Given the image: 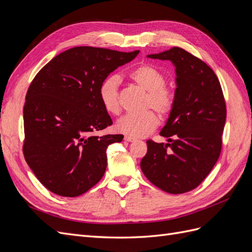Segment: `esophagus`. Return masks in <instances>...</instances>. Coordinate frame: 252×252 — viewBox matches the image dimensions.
Returning <instances> with one entry per match:
<instances>
[{"label": "esophagus", "instance_id": "obj_1", "mask_svg": "<svg viewBox=\"0 0 252 252\" xmlns=\"http://www.w3.org/2000/svg\"><path fill=\"white\" fill-rule=\"evenodd\" d=\"M124 140L127 141V142H134V141H136L134 138H132V136H129V135H125Z\"/></svg>", "mask_w": 252, "mask_h": 252}]
</instances>
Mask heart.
I'll return each mask as SVG.
<instances>
[{
  "instance_id": "b5f03b06",
  "label": "heart",
  "mask_w": 252,
  "mask_h": 252,
  "mask_svg": "<svg viewBox=\"0 0 252 252\" xmlns=\"http://www.w3.org/2000/svg\"><path fill=\"white\" fill-rule=\"evenodd\" d=\"M129 79L142 90L146 91L143 108L155 109L162 118L171 112L174 105L173 91L165 85L166 79L162 71L150 64H143L128 74ZM120 78L117 74L108 75L98 86L97 95L104 109L110 114L121 111L119 101ZM158 125V118L154 111H145L142 114H126L116 125L119 132L132 138H142L151 133Z\"/></svg>"
}]
</instances>
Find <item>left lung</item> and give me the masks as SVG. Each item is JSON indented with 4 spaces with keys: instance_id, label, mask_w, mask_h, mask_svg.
<instances>
[{
    "instance_id": "1",
    "label": "left lung",
    "mask_w": 252,
    "mask_h": 252,
    "mask_svg": "<svg viewBox=\"0 0 252 252\" xmlns=\"http://www.w3.org/2000/svg\"><path fill=\"white\" fill-rule=\"evenodd\" d=\"M150 59L175 67L174 105L159 134L168 143L147 141L141 169L163 191L180 194L199 186L216 165L222 148L226 104L215 71L180 47Z\"/></svg>"
}]
</instances>
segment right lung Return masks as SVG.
Wrapping results in <instances>:
<instances>
[{"label":"right lung","mask_w":252,"mask_h":252,"mask_svg":"<svg viewBox=\"0 0 252 252\" xmlns=\"http://www.w3.org/2000/svg\"><path fill=\"white\" fill-rule=\"evenodd\" d=\"M139 52L73 47L53 58L30 84L23 109V152L51 192L79 196L102 179L107 147L124 135L94 134L112 124L98 98V86Z\"/></svg>","instance_id":"1"}]
</instances>
